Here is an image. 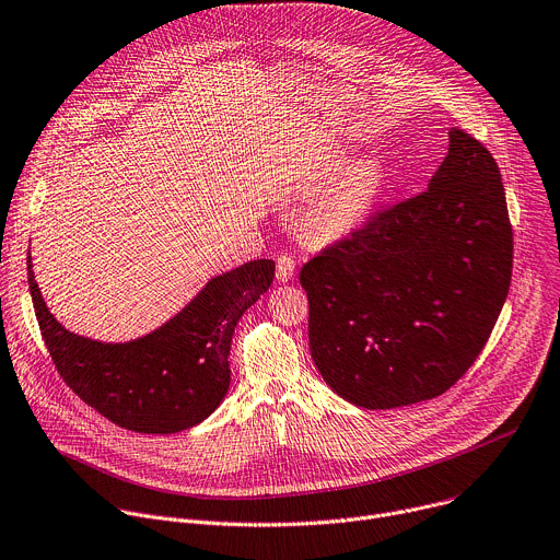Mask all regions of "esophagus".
<instances>
[{
	"mask_svg": "<svg viewBox=\"0 0 560 560\" xmlns=\"http://www.w3.org/2000/svg\"><path fill=\"white\" fill-rule=\"evenodd\" d=\"M276 276H278L280 282H289L295 276V260L291 256H287V254L278 256V260H276Z\"/></svg>",
	"mask_w": 560,
	"mask_h": 560,
	"instance_id": "34e87169",
	"label": "esophagus"
}]
</instances>
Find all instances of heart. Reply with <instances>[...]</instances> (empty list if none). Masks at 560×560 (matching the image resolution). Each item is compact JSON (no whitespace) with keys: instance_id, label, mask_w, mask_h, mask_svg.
<instances>
[{"instance_id":"1","label":"heart","mask_w":560,"mask_h":560,"mask_svg":"<svg viewBox=\"0 0 560 560\" xmlns=\"http://www.w3.org/2000/svg\"><path fill=\"white\" fill-rule=\"evenodd\" d=\"M315 183L328 185L311 200L298 220L302 236L315 245H326L353 236L380 205L388 174L377 161L349 165L345 152H332L315 167Z\"/></svg>"}]
</instances>
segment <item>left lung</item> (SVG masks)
<instances>
[{
  "mask_svg": "<svg viewBox=\"0 0 560 560\" xmlns=\"http://www.w3.org/2000/svg\"><path fill=\"white\" fill-rule=\"evenodd\" d=\"M428 189L375 211L300 271L308 347L342 399L386 410L443 395L483 351L512 280L501 172L453 128Z\"/></svg>",
  "mask_w": 560,
  "mask_h": 560,
  "instance_id": "1",
  "label": "left lung"
}]
</instances>
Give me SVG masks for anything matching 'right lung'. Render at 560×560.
<instances>
[{"instance_id":"right-lung-1","label":"right lung","mask_w":560,"mask_h":560,"mask_svg":"<svg viewBox=\"0 0 560 560\" xmlns=\"http://www.w3.org/2000/svg\"><path fill=\"white\" fill-rule=\"evenodd\" d=\"M273 260L211 278L161 328L124 345L66 330L48 311L28 254V287L55 369L79 399L126 430L172 434L209 417L230 390V349L243 313L273 282Z\"/></svg>"}]
</instances>
